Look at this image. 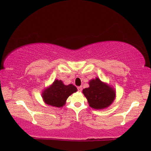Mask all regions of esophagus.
Masks as SVG:
<instances>
[{
    "label": "esophagus",
    "mask_w": 151,
    "mask_h": 151,
    "mask_svg": "<svg viewBox=\"0 0 151 151\" xmlns=\"http://www.w3.org/2000/svg\"><path fill=\"white\" fill-rule=\"evenodd\" d=\"M77 89H78V91H82V87H81V86L78 87Z\"/></svg>",
    "instance_id": "obj_1"
}]
</instances>
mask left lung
Wrapping results in <instances>:
<instances>
[{"instance_id": "left-lung-1", "label": "left lung", "mask_w": 151, "mask_h": 151, "mask_svg": "<svg viewBox=\"0 0 151 151\" xmlns=\"http://www.w3.org/2000/svg\"><path fill=\"white\" fill-rule=\"evenodd\" d=\"M89 87L83 90L89 106L94 109H104L109 106L115 98V91L96 77L89 82Z\"/></svg>"}]
</instances>
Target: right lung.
Instances as JSON below:
<instances>
[{
    "label": "right lung",
    "instance_id": "obj_1",
    "mask_svg": "<svg viewBox=\"0 0 151 151\" xmlns=\"http://www.w3.org/2000/svg\"><path fill=\"white\" fill-rule=\"evenodd\" d=\"M77 91L73 85H65L61 80H55L53 84L42 92V96L45 103L55 107H62L71 94Z\"/></svg>",
    "mask_w": 151,
    "mask_h": 151
}]
</instances>
